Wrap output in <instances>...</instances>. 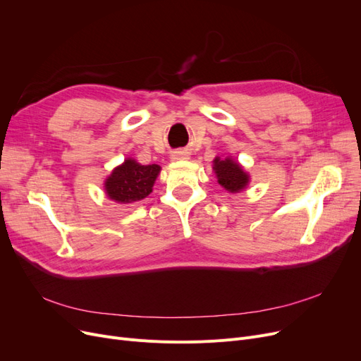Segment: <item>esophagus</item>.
Segmentation results:
<instances>
[{
	"mask_svg": "<svg viewBox=\"0 0 361 361\" xmlns=\"http://www.w3.org/2000/svg\"><path fill=\"white\" fill-rule=\"evenodd\" d=\"M171 159H173V160H183V159H188V154L183 152V151H176L173 156H171Z\"/></svg>",
	"mask_w": 361,
	"mask_h": 361,
	"instance_id": "34e87169",
	"label": "esophagus"
}]
</instances>
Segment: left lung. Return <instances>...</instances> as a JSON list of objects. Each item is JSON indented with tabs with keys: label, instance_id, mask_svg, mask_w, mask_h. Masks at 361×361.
<instances>
[{
	"label": "left lung",
	"instance_id": "obj_1",
	"mask_svg": "<svg viewBox=\"0 0 361 361\" xmlns=\"http://www.w3.org/2000/svg\"><path fill=\"white\" fill-rule=\"evenodd\" d=\"M213 169L219 183L229 192L241 191L248 183V175L241 169V166L231 159L220 160V157H217Z\"/></svg>",
	"mask_w": 361,
	"mask_h": 361
}]
</instances>
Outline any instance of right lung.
<instances>
[{
  "label": "right lung",
  "instance_id": "obj_1",
  "mask_svg": "<svg viewBox=\"0 0 361 361\" xmlns=\"http://www.w3.org/2000/svg\"><path fill=\"white\" fill-rule=\"evenodd\" d=\"M159 173L160 166L157 164L141 166L132 159L125 160L106 180V192L117 202L140 201L149 195Z\"/></svg>",
  "mask_w": 361,
  "mask_h": 361
}]
</instances>
